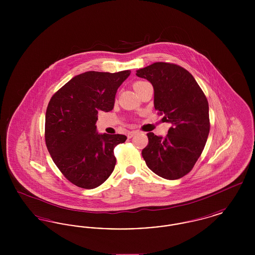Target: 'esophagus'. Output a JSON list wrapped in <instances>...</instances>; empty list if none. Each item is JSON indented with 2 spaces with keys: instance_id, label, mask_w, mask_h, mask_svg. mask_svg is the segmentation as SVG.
<instances>
[{
  "instance_id": "1",
  "label": "esophagus",
  "mask_w": 255,
  "mask_h": 255,
  "mask_svg": "<svg viewBox=\"0 0 255 255\" xmlns=\"http://www.w3.org/2000/svg\"><path fill=\"white\" fill-rule=\"evenodd\" d=\"M135 133H136V131H131V132L127 133V136H128V138H131Z\"/></svg>"
}]
</instances>
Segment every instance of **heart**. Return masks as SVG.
<instances>
[{
	"label": "heart",
	"mask_w": 255,
	"mask_h": 255,
	"mask_svg": "<svg viewBox=\"0 0 255 255\" xmlns=\"http://www.w3.org/2000/svg\"><path fill=\"white\" fill-rule=\"evenodd\" d=\"M145 82L144 81H136V82H134L133 83V89H134V91L137 89V87H139L140 85H142V84H144Z\"/></svg>",
	"instance_id": "1"
}]
</instances>
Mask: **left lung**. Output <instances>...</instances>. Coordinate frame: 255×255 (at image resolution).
<instances>
[{"instance_id": "obj_1", "label": "left lung", "mask_w": 255, "mask_h": 255, "mask_svg": "<svg viewBox=\"0 0 255 255\" xmlns=\"http://www.w3.org/2000/svg\"><path fill=\"white\" fill-rule=\"evenodd\" d=\"M154 88V106L171 127L165 137L147 133L141 154L159 177L177 180L189 173L201 156L209 133L208 102L192 74L182 67L157 62L135 73Z\"/></svg>"}]
</instances>
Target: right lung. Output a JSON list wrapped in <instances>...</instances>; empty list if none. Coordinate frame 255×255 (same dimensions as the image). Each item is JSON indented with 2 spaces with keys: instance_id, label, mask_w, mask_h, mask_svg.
<instances>
[{
  "instance_id": "1",
  "label": "right lung",
  "mask_w": 255,
  "mask_h": 255,
  "mask_svg": "<svg viewBox=\"0 0 255 255\" xmlns=\"http://www.w3.org/2000/svg\"><path fill=\"white\" fill-rule=\"evenodd\" d=\"M130 73L86 72L73 77L49 100L47 148L62 174L78 187L96 188L114 171V148L127 136L98 133L96 123L100 111L113 110L117 91Z\"/></svg>"
}]
</instances>
